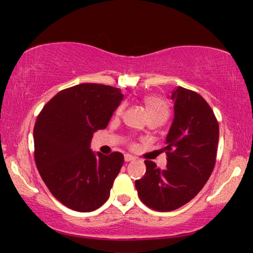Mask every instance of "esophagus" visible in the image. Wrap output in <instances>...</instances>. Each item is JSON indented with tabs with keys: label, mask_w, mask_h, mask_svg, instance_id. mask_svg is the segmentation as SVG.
Returning a JSON list of instances; mask_svg holds the SVG:
<instances>
[{
	"label": "esophagus",
	"mask_w": 253,
	"mask_h": 253,
	"mask_svg": "<svg viewBox=\"0 0 253 253\" xmlns=\"http://www.w3.org/2000/svg\"><path fill=\"white\" fill-rule=\"evenodd\" d=\"M134 157L133 156H130V155H125V162H127V163H128V162H133L134 161Z\"/></svg>",
	"instance_id": "obj_1"
}]
</instances>
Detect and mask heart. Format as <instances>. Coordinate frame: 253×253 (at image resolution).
I'll return each mask as SVG.
<instances>
[{"mask_svg":"<svg viewBox=\"0 0 253 253\" xmlns=\"http://www.w3.org/2000/svg\"><path fill=\"white\" fill-rule=\"evenodd\" d=\"M144 106L146 109L147 117L149 119L155 118L159 119V120L165 121V119L169 115V108H168V104L165 103L163 98L158 96H146L144 97ZM125 104H120L117 109V114L120 115L124 112Z\"/></svg>","mask_w":253,"mask_h":253,"instance_id":"b5f03b06","label":"heart"}]
</instances>
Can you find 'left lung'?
I'll use <instances>...</instances> for the list:
<instances>
[{
	"instance_id": "left-lung-1",
	"label": "left lung",
	"mask_w": 253,
	"mask_h": 253,
	"mask_svg": "<svg viewBox=\"0 0 253 253\" xmlns=\"http://www.w3.org/2000/svg\"><path fill=\"white\" fill-rule=\"evenodd\" d=\"M173 120L167 139V169L145 161L146 172L135 181L147 207L170 211L193 200L210 178L216 159L219 124L205 98L178 86L171 94Z\"/></svg>"
}]
</instances>
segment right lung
<instances>
[{
  "label": "right lung",
  "mask_w": 253,
  "mask_h": 253,
  "mask_svg": "<svg viewBox=\"0 0 253 253\" xmlns=\"http://www.w3.org/2000/svg\"><path fill=\"white\" fill-rule=\"evenodd\" d=\"M124 95L109 85L82 83L45 104L34 125V158L42 181L59 202L92 211L108 200L124 155L94 152L90 143L106 128Z\"/></svg>",
  "instance_id": "add662e5"
}]
</instances>
